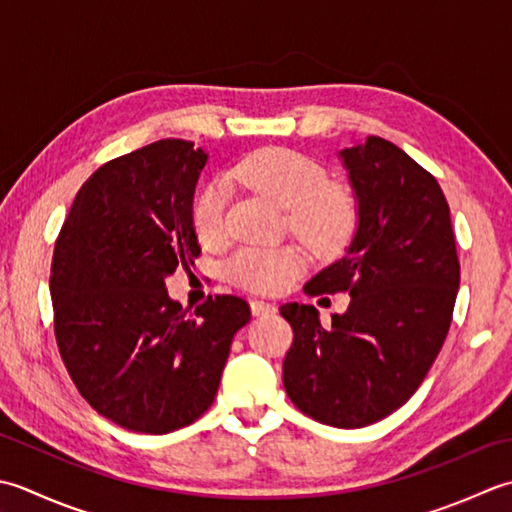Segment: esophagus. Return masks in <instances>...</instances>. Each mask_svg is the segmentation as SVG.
<instances>
[{
	"label": "esophagus",
	"mask_w": 512,
	"mask_h": 512,
	"mask_svg": "<svg viewBox=\"0 0 512 512\" xmlns=\"http://www.w3.org/2000/svg\"><path fill=\"white\" fill-rule=\"evenodd\" d=\"M252 314L254 316H265V314H274L276 305L274 302H267V300H252Z\"/></svg>",
	"instance_id": "34e87169"
}]
</instances>
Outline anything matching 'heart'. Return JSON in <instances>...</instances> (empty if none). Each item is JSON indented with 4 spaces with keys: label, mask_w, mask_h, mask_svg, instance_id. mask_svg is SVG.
<instances>
[{
    "label": "heart",
    "mask_w": 512,
    "mask_h": 512,
    "mask_svg": "<svg viewBox=\"0 0 512 512\" xmlns=\"http://www.w3.org/2000/svg\"><path fill=\"white\" fill-rule=\"evenodd\" d=\"M234 176L249 190L287 210L289 227L316 252H338L356 227V205L347 190L327 183V172L305 154L285 148L254 152ZM229 190L223 181L203 185L192 203V225L203 245L223 243ZM305 267V254L294 245L245 247L227 260L232 283L254 291H280Z\"/></svg>",
    "instance_id": "obj_1"
}]
</instances>
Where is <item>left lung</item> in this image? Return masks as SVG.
I'll list each match as a JSON object with an SVG mask.
<instances>
[{"label": "left lung", "instance_id": "left-lung-1", "mask_svg": "<svg viewBox=\"0 0 512 512\" xmlns=\"http://www.w3.org/2000/svg\"><path fill=\"white\" fill-rule=\"evenodd\" d=\"M338 159L356 232L305 291H349L351 302L327 327L314 305L280 307L294 329L283 384L314 420L362 429L400 409L429 373L451 327L460 263L442 187L409 154L367 137Z\"/></svg>", "mask_w": 512, "mask_h": 512}]
</instances>
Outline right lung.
Listing matches in <instances>:
<instances>
[{
    "label": "right lung",
    "mask_w": 512,
    "mask_h": 512,
    "mask_svg": "<svg viewBox=\"0 0 512 512\" xmlns=\"http://www.w3.org/2000/svg\"><path fill=\"white\" fill-rule=\"evenodd\" d=\"M203 148L163 139L119 156L81 185L55 245L50 296L72 382L88 404L134 433L192 424L214 402L234 333L252 311L210 296L194 314L165 289L194 265V190Z\"/></svg>",
    "instance_id": "add662e5"
}]
</instances>
